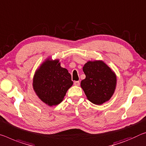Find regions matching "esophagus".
Wrapping results in <instances>:
<instances>
[{"mask_svg":"<svg viewBox=\"0 0 146 146\" xmlns=\"http://www.w3.org/2000/svg\"><path fill=\"white\" fill-rule=\"evenodd\" d=\"M80 82L79 81H75L74 82V85L75 86H79Z\"/></svg>","mask_w":146,"mask_h":146,"instance_id":"esophagus-1","label":"esophagus"}]
</instances>
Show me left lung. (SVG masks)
<instances>
[{"label": "left lung", "mask_w": 146, "mask_h": 146, "mask_svg": "<svg viewBox=\"0 0 146 146\" xmlns=\"http://www.w3.org/2000/svg\"><path fill=\"white\" fill-rule=\"evenodd\" d=\"M82 70L86 78L80 82L87 99L96 105H102L112 98L116 86L115 73L102 60L88 61Z\"/></svg>", "instance_id": "1"}]
</instances>
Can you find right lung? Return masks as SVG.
<instances>
[{
    "label": "right lung",
    "instance_id": "add662e5",
    "mask_svg": "<svg viewBox=\"0 0 146 146\" xmlns=\"http://www.w3.org/2000/svg\"><path fill=\"white\" fill-rule=\"evenodd\" d=\"M68 69L62 68L59 60L47 58L41 64L33 78V88L43 103L50 106L60 103L73 85Z\"/></svg>",
    "mask_w": 146,
    "mask_h": 146
}]
</instances>
